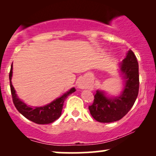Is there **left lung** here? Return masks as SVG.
I'll use <instances>...</instances> for the list:
<instances>
[{
	"label": "left lung",
	"instance_id": "left-lung-1",
	"mask_svg": "<svg viewBox=\"0 0 156 156\" xmlns=\"http://www.w3.org/2000/svg\"><path fill=\"white\" fill-rule=\"evenodd\" d=\"M119 65L123 80V88L117 96H108L103 90H97L94 103L89 105L91 115L100 122H113L119 120L132 108L136 100L139 88V64L132 51Z\"/></svg>",
	"mask_w": 156,
	"mask_h": 156
}]
</instances>
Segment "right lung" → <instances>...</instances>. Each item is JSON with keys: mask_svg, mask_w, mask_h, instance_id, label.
<instances>
[{"mask_svg": "<svg viewBox=\"0 0 156 156\" xmlns=\"http://www.w3.org/2000/svg\"><path fill=\"white\" fill-rule=\"evenodd\" d=\"M12 70H13V65L12 64L9 73L10 88L13 103L17 111L28 119L39 125L50 124L58 119L62 115L64 101L69 94L76 92V89L73 87L63 94V95L43 106H30L21 101L16 94L15 89L12 83V73H13Z\"/></svg>", "mask_w": 156, "mask_h": 156, "instance_id": "obj_1", "label": "right lung"}]
</instances>
